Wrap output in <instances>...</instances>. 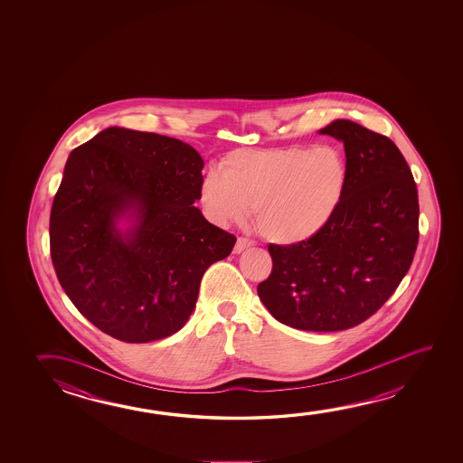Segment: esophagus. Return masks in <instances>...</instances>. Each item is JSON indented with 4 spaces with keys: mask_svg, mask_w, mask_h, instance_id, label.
<instances>
[{
    "mask_svg": "<svg viewBox=\"0 0 463 463\" xmlns=\"http://www.w3.org/2000/svg\"><path fill=\"white\" fill-rule=\"evenodd\" d=\"M250 247H253L251 241L239 237L237 242H235L234 253H242L243 250H247V249H250Z\"/></svg>",
    "mask_w": 463,
    "mask_h": 463,
    "instance_id": "34e87169",
    "label": "esophagus"
}]
</instances>
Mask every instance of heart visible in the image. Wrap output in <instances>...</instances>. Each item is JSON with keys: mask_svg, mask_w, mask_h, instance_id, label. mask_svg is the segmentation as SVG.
<instances>
[{"mask_svg": "<svg viewBox=\"0 0 463 463\" xmlns=\"http://www.w3.org/2000/svg\"><path fill=\"white\" fill-rule=\"evenodd\" d=\"M347 166L331 146L237 150L208 171L200 202L208 220L226 228L247 220L276 245H298L319 234L341 205Z\"/></svg>", "mask_w": 463, "mask_h": 463, "instance_id": "obj_1", "label": "heart"}]
</instances>
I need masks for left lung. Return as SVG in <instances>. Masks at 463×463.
<instances>
[{"label": "left lung", "mask_w": 463, "mask_h": 463, "mask_svg": "<svg viewBox=\"0 0 463 463\" xmlns=\"http://www.w3.org/2000/svg\"><path fill=\"white\" fill-rule=\"evenodd\" d=\"M318 132L344 144L345 194L313 239L268 247L273 271L257 292L282 325L329 333L364 323L394 294L417 250L420 206L391 138L349 119Z\"/></svg>", "instance_id": "8db88e82"}]
</instances>
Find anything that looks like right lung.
<instances>
[{"instance_id":"right-lung-1","label":"right lung","mask_w":463,"mask_h":463,"mask_svg":"<svg viewBox=\"0 0 463 463\" xmlns=\"http://www.w3.org/2000/svg\"><path fill=\"white\" fill-rule=\"evenodd\" d=\"M203 159L183 140L108 128L69 155L50 214L58 280L77 310L130 344L173 335L235 237L200 200Z\"/></svg>"}]
</instances>
